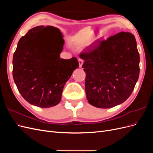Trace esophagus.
<instances>
[{
    "mask_svg": "<svg viewBox=\"0 0 153 153\" xmlns=\"http://www.w3.org/2000/svg\"><path fill=\"white\" fill-rule=\"evenodd\" d=\"M78 63H79V67L82 68V64H83V63H84V61H83V60L81 59H78Z\"/></svg>",
    "mask_w": 153,
    "mask_h": 153,
    "instance_id": "1",
    "label": "esophagus"
}]
</instances>
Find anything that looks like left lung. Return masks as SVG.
Listing matches in <instances>:
<instances>
[{"mask_svg": "<svg viewBox=\"0 0 153 153\" xmlns=\"http://www.w3.org/2000/svg\"><path fill=\"white\" fill-rule=\"evenodd\" d=\"M79 57L84 60L85 93L91 105L109 108L129 98L140 73V55L133 34L121 32L98 41Z\"/></svg>", "mask_w": 153, "mask_h": 153, "instance_id": "8db88e82", "label": "left lung"}]
</instances>
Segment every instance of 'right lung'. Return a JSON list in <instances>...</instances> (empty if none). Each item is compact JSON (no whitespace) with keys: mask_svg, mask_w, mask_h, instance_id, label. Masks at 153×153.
Returning <instances> with one entry per match:
<instances>
[{"mask_svg":"<svg viewBox=\"0 0 153 153\" xmlns=\"http://www.w3.org/2000/svg\"><path fill=\"white\" fill-rule=\"evenodd\" d=\"M47 28L54 27L41 25L29 30L18 41L13 58V76L18 91L27 102L41 108L60 103L64 85L79 66L75 57L60 58L63 36L57 28L53 38L41 36Z\"/></svg>","mask_w":153,"mask_h":153,"instance_id":"right-lung-1","label":"right lung"}]
</instances>
